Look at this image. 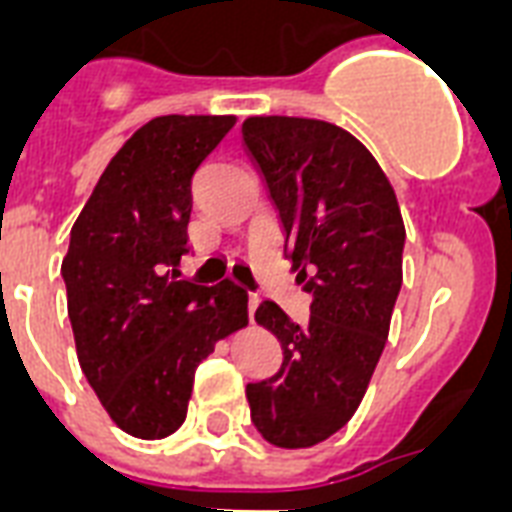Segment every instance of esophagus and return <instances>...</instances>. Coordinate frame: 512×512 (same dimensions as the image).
Here are the masks:
<instances>
[{
    "label": "esophagus",
    "mask_w": 512,
    "mask_h": 512,
    "mask_svg": "<svg viewBox=\"0 0 512 512\" xmlns=\"http://www.w3.org/2000/svg\"><path fill=\"white\" fill-rule=\"evenodd\" d=\"M257 303H260V297H257V295H249V297H247V311H249V321H255Z\"/></svg>",
    "instance_id": "34e87169"
}]
</instances>
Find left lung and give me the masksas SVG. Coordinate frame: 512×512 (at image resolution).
Returning <instances> with one entry per match:
<instances>
[{
  "label": "left lung",
  "mask_w": 512,
  "mask_h": 512,
  "mask_svg": "<svg viewBox=\"0 0 512 512\" xmlns=\"http://www.w3.org/2000/svg\"><path fill=\"white\" fill-rule=\"evenodd\" d=\"M241 143L279 212L292 271L313 292L305 324L268 300L255 311L284 361L247 385L249 412L268 444L308 449L337 433L369 388L404 279V217L377 159L337 124L249 116Z\"/></svg>",
  "instance_id": "left-lung-1"
}]
</instances>
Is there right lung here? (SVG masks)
<instances>
[{
    "label": "right lung",
    "instance_id": "add662e5",
    "mask_svg": "<svg viewBox=\"0 0 512 512\" xmlns=\"http://www.w3.org/2000/svg\"><path fill=\"white\" fill-rule=\"evenodd\" d=\"M236 116H156L124 143L71 228L60 273L84 377L114 425L143 441L185 420L193 372L236 329L247 292L183 279L191 177Z\"/></svg>",
    "mask_w": 512,
    "mask_h": 512
}]
</instances>
